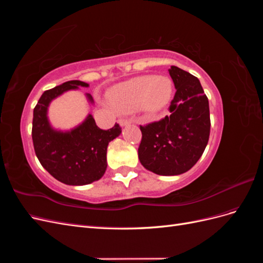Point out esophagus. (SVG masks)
I'll list each match as a JSON object with an SVG mask.
<instances>
[{
  "mask_svg": "<svg viewBox=\"0 0 263 263\" xmlns=\"http://www.w3.org/2000/svg\"><path fill=\"white\" fill-rule=\"evenodd\" d=\"M130 123H132V119H129V118H121V119H119V125H121V126H126V125H128Z\"/></svg>",
  "mask_w": 263,
  "mask_h": 263,
  "instance_id": "obj_1",
  "label": "esophagus"
}]
</instances>
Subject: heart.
Wrapping results in <instances>:
<instances>
[{
	"label": "heart",
	"mask_w": 263,
	"mask_h": 263,
	"mask_svg": "<svg viewBox=\"0 0 263 263\" xmlns=\"http://www.w3.org/2000/svg\"><path fill=\"white\" fill-rule=\"evenodd\" d=\"M172 85L166 78L145 76L118 85L112 94V102L121 112L129 113L142 108L156 113L168 104Z\"/></svg>",
	"instance_id": "heart-1"
}]
</instances>
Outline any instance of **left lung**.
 I'll return each mask as SVG.
<instances>
[{
	"label": "left lung",
	"instance_id": "obj_1",
	"mask_svg": "<svg viewBox=\"0 0 263 263\" xmlns=\"http://www.w3.org/2000/svg\"><path fill=\"white\" fill-rule=\"evenodd\" d=\"M169 73L177 90L170 114L140 125L138 158L159 176H178L192 168L204 153L211 130L209 99L200 80L176 66Z\"/></svg>",
	"mask_w": 263,
	"mask_h": 263
}]
</instances>
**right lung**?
Masks as SVG:
<instances>
[{
	"mask_svg": "<svg viewBox=\"0 0 263 263\" xmlns=\"http://www.w3.org/2000/svg\"><path fill=\"white\" fill-rule=\"evenodd\" d=\"M78 86L86 87L89 84L71 80L45 91L34 108L31 128L39 162L54 179L68 185H85L100 180L107 166L108 142L122 133L117 123L110 129H101L92 115L70 132L62 133L52 128L47 117L49 103L63 92L76 90ZM86 98L93 103L91 94H86Z\"/></svg>",
	"mask_w": 263,
	"mask_h": 263,
	"instance_id": "add662e5",
	"label": "right lung"
}]
</instances>
